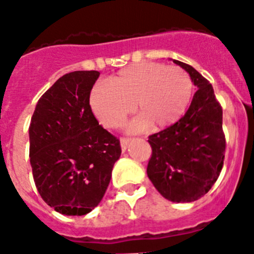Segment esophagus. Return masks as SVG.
<instances>
[{
	"label": "esophagus",
	"instance_id": "esophagus-1",
	"mask_svg": "<svg viewBox=\"0 0 254 254\" xmlns=\"http://www.w3.org/2000/svg\"><path fill=\"white\" fill-rule=\"evenodd\" d=\"M129 142H130L129 138H121V140H120V144H121V148H122V150H124V152L127 149Z\"/></svg>",
	"mask_w": 254,
	"mask_h": 254
}]
</instances>
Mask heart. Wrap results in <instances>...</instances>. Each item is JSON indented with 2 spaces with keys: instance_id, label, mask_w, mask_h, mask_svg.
<instances>
[{
  "instance_id": "b5f03b06",
  "label": "heart",
  "mask_w": 254,
  "mask_h": 254,
  "mask_svg": "<svg viewBox=\"0 0 254 254\" xmlns=\"http://www.w3.org/2000/svg\"><path fill=\"white\" fill-rule=\"evenodd\" d=\"M192 94V81L182 67L159 63H142L121 70L109 84L96 85L90 92L92 114L106 128L122 125L134 107L139 115L127 125L139 132L152 125L164 128L184 115Z\"/></svg>"
}]
</instances>
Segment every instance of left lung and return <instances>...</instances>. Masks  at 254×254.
I'll use <instances>...</instances> for the list:
<instances>
[{
    "label": "left lung",
    "instance_id": "8db88e82",
    "mask_svg": "<svg viewBox=\"0 0 254 254\" xmlns=\"http://www.w3.org/2000/svg\"><path fill=\"white\" fill-rule=\"evenodd\" d=\"M182 66L197 87L187 114L173 126L149 135L147 174L163 197L191 202L204 196L220 175L225 158L222 109L209 81L190 65Z\"/></svg>",
    "mask_w": 254,
    "mask_h": 254
}]
</instances>
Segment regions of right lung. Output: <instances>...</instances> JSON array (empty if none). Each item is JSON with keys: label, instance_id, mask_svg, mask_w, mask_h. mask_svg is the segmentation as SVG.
I'll use <instances>...</instances> for the list:
<instances>
[{"label": "right lung", "instance_id": "1", "mask_svg": "<svg viewBox=\"0 0 254 254\" xmlns=\"http://www.w3.org/2000/svg\"><path fill=\"white\" fill-rule=\"evenodd\" d=\"M100 72L72 71L39 99L29 126V158L42 199L57 212L94 210L121 155L116 137L100 126L89 97Z\"/></svg>", "mask_w": 254, "mask_h": 254}]
</instances>
